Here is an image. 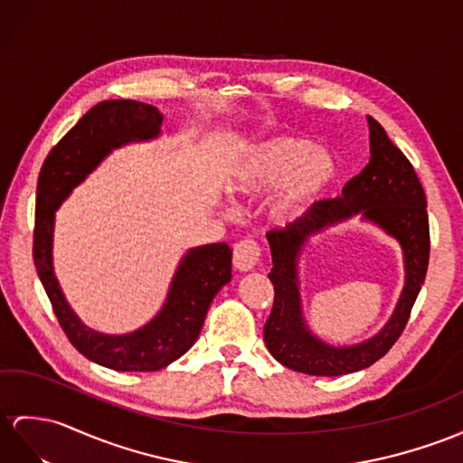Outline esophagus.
<instances>
[{
    "instance_id": "34e87169",
    "label": "esophagus",
    "mask_w": 463,
    "mask_h": 463,
    "mask_svg": "<svg viewBox=\"0 0 463 463\" xmlns=\"http://www.w3.org/2000/svg\"><path fill=\"white\" fill-rule=\"evenodd\" d=\"M259 255H261L259 245L253 240H243L233 247V267L241 273H247V270L255 269Z\"/></svg>"
}]
</instances>
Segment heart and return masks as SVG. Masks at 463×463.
I'll return each mask as SVG.
<instances>
[{"label": "heart", "mask_w": 463, "mask_h": 463, "mask_svg": "<svg viewBox=\"0 0 463 463\" xmlns=\"http://www.w3.org/2000/svg\"><path fill=\"white\" fill-rule=\"evenodd\" d=\"M334 155L297 135H269L241 146L225 173V188L245 200H265V216L277 228L297 223L335 178Z\"/></svg>", "instance_id": "b5f03b06"}]
</instances>
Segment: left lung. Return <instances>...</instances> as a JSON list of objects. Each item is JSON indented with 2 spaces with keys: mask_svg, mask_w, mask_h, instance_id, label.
<instances>
[{
  "mask_svg": "<svg viewBox=\"0 0 463 463\" xmlns=\"http://www.w3.org/2000/svg\"><path fill=\"white\" fill-rule=\"evenodd\" d=\"M369 165L342 190V198L314 204L283 232H269L275 302L265 324V345L280 365L317 377H337L362 371L385 355L409 322L412 304L424 283L430 232L426 194L414 168L394 146L381 123L367 116ZM355 215L381 229L403 251L405 285L390 320L373 336L357 345H330L303 317L299 259L312 237Z\"/></svg>",
  "mask_w": 463,
  "mask_h": 463,
  "instance_id": "1",
  "label": "left lung"
}]
</instances>
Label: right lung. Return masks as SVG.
Listing matches in <instances>:
<instances>
[{
    "label": "right lung",
    "mask_w": 463,
    "mask_h": 463,
    "mask_svg": "<svg viewBox=\"0 0 463 463\" xmlns=\"http://www.w3.org/2000/svg\"><path fill=\"white\" fill-rule=\"evenodd\" d=\"M163 119L143 101H101L59 141L39 175L33 243L39 279L72 345L90 362L116 371H159L183 357L198 340L213 297L232 280L228 243L193 247L178 261L161 310L137 330L106 334L78 318L54 275V220L62 202L119 146L159 139Z\"/></svg>",
    "instance_id": "1"
}]
</instances>
